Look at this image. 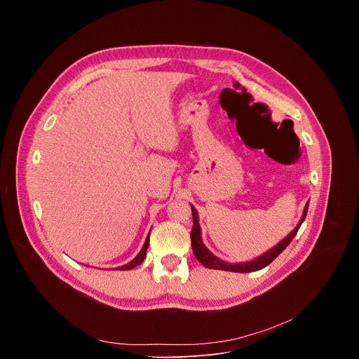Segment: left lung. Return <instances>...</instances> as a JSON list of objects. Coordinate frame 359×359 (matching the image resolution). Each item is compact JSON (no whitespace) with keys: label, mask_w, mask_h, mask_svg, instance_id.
Instances as JSON below:
<instances>
[{"label":"left lung","mask_w":359,"mask_h":359,"mask_svg":"<svg viewBox=\"0 0 359 359\" xmlns=\"http://www.w3.org/2000/svg\"><path fill=\"white\" fill-rule=\"evenodd\" d=\"M310 203V201H309ZM309 203L305 204L304 208V212H302V216L298 222V224L295 226V229L287 236L284 237L277 245H274L273 248H270L269 251H266L264 254L259 255V257H255L254 260L251 262H245V263H236V264H231V263H227V262H223L222 259L216 257V255L209 251V248L204 245L203 240H201V229H200V224H198V215H197V210L191 206V215H193V229H191V233H190V238H191V248H193V252H194V257L208 269H213V270H223V271H231V273H251V271H259L264 267H267L276 257H278V254L284 251V248L291 243V240L295 237L299 226L302 224V222L305 220V216H306V212H309Z\"/></svg>","instance_id":"8db88e82"}]
</instances>
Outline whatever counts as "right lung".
Wrapping results in <instances>:
<instances>
[{
    "instance_id": "obj_1",
    "label": "right lung",
    "mask_w": 359,
    "mask_h": 359,
    "mask_svg": "<svg viewBox=\"0 0 359 359\" xmlns=\"http://www.w3.org/2000/svg\"><path fill=\"white\" fill-rule=\"evenodd\" d=\"M149 236H150V233L147 234V237H146V240H144V244H143L142 250L139 251V254L136 255V257H135L132 262H129L128 264H125V266H122V267H118L116 270H130V269H133V267L142 264V262L146 259V251H147V247H149ZM86 267H88V266H86Z\"/></svg>"
}]
</instances>
